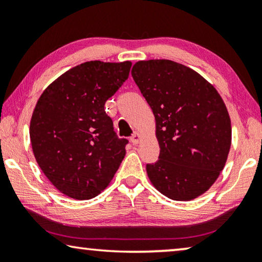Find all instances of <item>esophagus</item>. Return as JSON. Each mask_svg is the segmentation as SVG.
I'll return each instance as SVG.
<instances>
[{
  "label": "esophagus",
  "instance_id": "obj_1",
  "mask_svg": "<svg viewBox=\"0 0 262 262\" xmlns=\"http://www.w3.org/2000/svg\"><path fill=\"white\" fill-rule=\"evenodd\" d=\"M141 139H142V135L140 134L139 132H135L134 134L132 135V137H130V141H132V143H133V144H139V143H140V141H141Z\"/></svg>",
  "mask_w": 262,
  "mask_h": 262
}]
</instances>
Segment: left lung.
Listing matches in <instances>:
<instances>
[{
    "instance_id": "8db88e82",
    "label": "left lung",
    "mask_w": 262,
    "mask_h": 262,
    "mask_svg": "<svg viewBox=\"0 0 262 262\" xmlns=\"http://www.w3.org/2000/svg\"><path fill=\"white\" fill-rule=\"evenodd\" d=\"M132 76L152 110L159 159L147 164L155 188L176 201L209 189L227 163L231 120L223 99L195 70L171 60L139 61Z\"/></svg>"
}]
</instances>
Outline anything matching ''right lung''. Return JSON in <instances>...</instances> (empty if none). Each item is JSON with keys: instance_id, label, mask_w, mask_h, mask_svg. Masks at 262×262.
<instances>
[{"instance_id": "obj_1", "label": "right lung", "mask_w": 262, "mask_h": 262, "mask_svg": "<svg viewBox=\"0 0 262 262\" xmlns=\"http://www.w3.org/2000/svg\"><path fill=\"white\" fill-rule=\"evenodd\" d=\"M130 61H89L62 74L42 92L30 122L33 155L62 194L89 200L104 190L125 158L105 103L128 78Z\"/></svg>"}]
</instances>
